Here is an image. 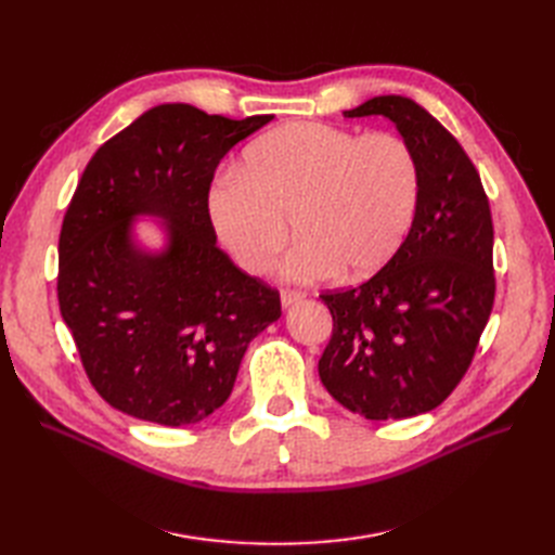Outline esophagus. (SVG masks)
I'll return each instance as SVG.
<instances>
[{
	"mask_svg": "<svg viewBox=\"0 0 555 555\" xmlns=\"http://www.w3.org/2000/svg\"><path fill=\"white\" fill-rule=\"evenodd\" d=\"M306 298V292H296V289H282L280 294V304L282 308H289L294 304H298V300Z\"/></svg>",
	"mask_w": 555,
	"mask_h": 555,
	"instance_id": "34e87169",
	"label": "esophagus"
}]
</instances>
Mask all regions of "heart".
Wrapping results in <instances>:
<instances>
[{
  "instance_id": "heart-1",
  "label": "heart",
  "mask_w": 555,
  "mask_h": 555,
  "mask_svg": "<svg viewBox=\"0 0 555 555\" xmlns=\"http://www.w3.org/2000/svg\"><path fill=\"white\" fill-rule=\"evenodd\" d=\"M422 171L391 133L359 137L292 122L263 133L241 166L215 176L206 208L217 238L247 273H266L289 238L300 241L282 278L314 282L340 273L371 278L389 263L414 224Z\"/></svg>"
}]
</instances>
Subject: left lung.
<instances>
[{"instance_id":"8db88e82","label":"left lung","mask_w":555,"mask_h":555,"mask_svg":"<svg viewBox=\"0 0 555 555\" xmlns=\"http://www.w3.org/2000/svg\"><path fill=\"white\" fill-rule=\"evenodd\" d=\"M343 115L396 125L416 155L422 196L405 243L379 273L319 296L333 314L319 379L349 412L410 418L456 389L489 322L491 208L461 143L412 99L379 94Z\"/></svg>"}]
</instances>
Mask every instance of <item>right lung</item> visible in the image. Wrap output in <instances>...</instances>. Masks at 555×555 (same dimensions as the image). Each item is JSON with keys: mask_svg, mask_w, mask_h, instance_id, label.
I'll use <instances>...</instances> for the list:
<instances>
[{"mask_svg": "<svg viewBox=\"0 0 555 555\" xmlns=\"http://www.w3.org/2000/svg\"><path fill=\"white\" fill-rule=\"evenodd\" d=\"M271 120L162 104L82 171L60 233L57 298L111 408L171 428L204 422L231 396L247 345L280 319L278 292L215 245L206 208L217 164ZM145 216L159 248L138 236Z\"/></svg>", "mask_w": 555, "mask_h": 555, "instance_id": "right-lung-1", "label": "right lung"}]
</instances>
